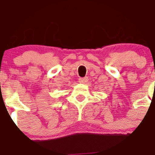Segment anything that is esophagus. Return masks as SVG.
Returning <instances> with one entry per match:
<instances>
[{
	"instance_id": "34e87169",
	"label": "esophagus",
	"mask_w": 155,
	"mask_h": 155,
	"mask_svg": "<svg viewBox=\"0 0 155 155\" xmlns=\"http://www.w3.org/2000/svg\"><path fill=\"white\" fill-rule=\"evenodd\" d=\"M79 82L80 83H85L88 82V77H83V78H79Z\"/></svg>"
}]
</instances>
